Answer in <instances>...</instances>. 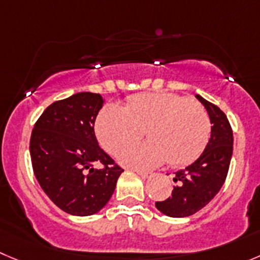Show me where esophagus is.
<instances>
[{"label":"esophagus","mask_w":260,"mask_h":260,"mask_svg":"<svg viewBox=\"0 0 260 260\" xmlns=\"http://www.w3.org/2000/svg\"><path fill=\"white\" fill-rule=\"evenodd\" d=\"M137 174L139 175L140 177H143V179H148V177H150V176H152V174H150V172L140 171V170H138V171H137Z\"/></svg>","instance_id":"obj_1"}]
</instances>
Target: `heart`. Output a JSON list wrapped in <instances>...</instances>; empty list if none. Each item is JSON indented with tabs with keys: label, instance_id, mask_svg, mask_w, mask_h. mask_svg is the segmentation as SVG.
Returning a JSON list of instances; mask_svg holds the SVG:
<instances>
[{
	"label": "heart",
	"instance_id": "obj_1",
	"mask_svg": "<svg viewBox=\"0 0 260 260\" xmlns=\"http://www.w3.org/2000/svg\"><path fill=\"white\" fill-rule=\"evenodd\" d=\"M144 130L149 140L123 150V165L153 169L167 160L170 166L182 167L206 149L212 122L200 103L174 93L133 95L125 107L111 103L95 121L98 140L112 154L139 140Z\"/></svg>",
	"mask_w": 260,
	"mask_h": 260
}]
</instances>
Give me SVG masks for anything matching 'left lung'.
Returning a JSON list of instances; mask_svg holds the SVG:
<instances>
[{
	"mask_svg": "<svg viewBox=\"0 0 260 260\" xmlns=\"http://www.w3.org/2000/svg\"><path fill=\"white\" fill-rule=\"evenodd\" d=\"M198 100L208 111L212 122V134L206 149L199 158L177 171L174 177L172 194L166 200L155 202L158 211L170 217H187L206 207L221 190L227 174L234 149V134L227 116L216 105L200 95Z\"/></svg>",
	"mask_w": 260,
	"mask_h": 260,
	"instance_id": "obj_1",
	"label": "left lung"
}]
</instances>
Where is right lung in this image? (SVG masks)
Segmentation results:
<instances>
[{
	"label": "right lung",
	"mask_w": 260,
	"mask_h": 260,
	"mask_svg": "<svg viewBox=\"0 0 260 260\" xmlns=\"http://www.w3.org/2000/svg\"><path fill=\"white\" fill-rule=\"evenodd\" d=\"M105 100L83 91L56 101L34 123L30 158L39 185L60 209L73 216L100 212L115 191L120 166L98 145L94 122ZM94 164H102L95 169Z\"/></svg>",
	"instance_id": "right-lung-1"
}]
</instances>
